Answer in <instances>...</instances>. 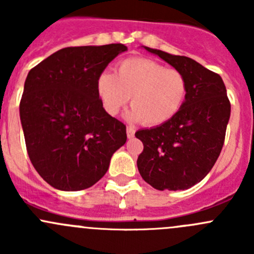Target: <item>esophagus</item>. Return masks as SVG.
Returning a JSON list of instances; mask_svg holds the SVG:
<instances>
[{
  "instance_id": "obj_1",
  "label": "esophagus",
  "mask_w": 254,
  "mask_h": 254,
  "mask_svg": "<svg viewBox=\"0 0 254 254\" xmlns=\"http://www.w3.org/2000/svg\"><path fill=\"white\" fill-rule=\"evenodd\" d=\"M127 137H129V139H132V137H134V135H135V130L132 129V127H127Z\"/></svg>"
}]
</instances>
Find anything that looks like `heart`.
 I'll return each mask as SVG.
<instances>
[{
	"label": "heart",
	"instance_id": "heart-1",
	"mask_svg": "<svg viewBox=\"0 0 254 254\" xmlns=\"http://www.w3.org/2000/svg\"><path fill=\"white\" fill-rule=\"evenodd\" d=\"M96 88L102 107L113 117L131 96L127 120L148 125L165 124L175 118L188 96V82L181 71L145 58L125 59L118 64L115 75L102 72Z\"/></svg>",
	"mask_w": 254,
	"mask_h": 254
}]
</instances>
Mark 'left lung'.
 <instances>
[{"instance_id":"left-lung-1","label":"left lung","mask_w":254,"mask_h":254,"mask_svg":"<svg viewBox=\"0 0 254 254\" xmlns=\"http://www.w3.org/2000/svg\"><path fill=\"white\" fill-rule=\"evenodd\" d=\"M142 48L186 76L188 96L175 118L135 132L143 143L137 168L155 189L184 190L205 178L221 152L231 114L226 87L217 73L193 59Z\"/></svg>"}]
</instances>
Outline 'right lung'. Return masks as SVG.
<instances>
[{
	"label": "right lung",
	"mask_w": 254,
	"mask_h": 254,
	"mask_svg": "<svg viewBox=\"0 0 254 254\" xmlns=\"http://www.w3.org/2000/svg\"><path fill=\"white\" fill-rule=\"evenodd\" d=\"M123 44L61 49L28 73L19 117L28 156L40 177L59 190L76 191L107 173L127 127L104 111L97 78L127 51Z\"/></svg>",
	"instance_id": "add662e5"
}]
</instances>
